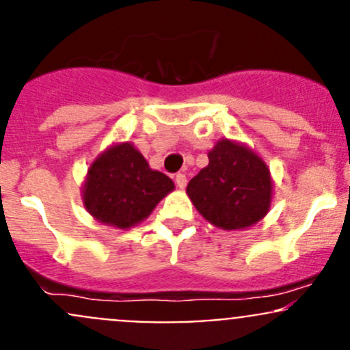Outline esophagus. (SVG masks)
Listing matches in <instances>:
<instances>
[{
    "mask_svg": "<svg viewBox=\"0 0 350 350\" xmlns=\"http://www.w3.org/2000/svg\"><path fill=\"white\" fill-rule=\"evenodd\" d=\"M174 181H176V186H178V188L185 189L188 179H186V174H183V172H178V174H176V178H174Z\"/></svg>",
    "mask_w": 350,
    "mask_h": 350,
    "instance_id": "obj_1",
    "label": "esophagus"
}]
</instances>
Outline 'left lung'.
<instances>
[{
    "instance_id": "8db88e82",
    "label": "left lung",
    "mask_w": 350,
    "mask_h": 350,
    "mask_svg": "<svg viewBox=\"0 0 350 350\" xmlns=\"http://www.w3.org/2000/svg\"><path fill=\"white\" fill-rule=\"evenodd\" d=\"M206 167L189 181L186 193L215 227L242 230L266 217L273 200L269 167L252 149L221 139L208 152Z\"/></svg>"
}]
</instances>
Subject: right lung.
Listing matches in <instances>:
<instances>
[{
  "instance_id": "obj_1",
  "label": "right lung",
  "mask_w": 350,
  "mask_h": 350,
  "mask_svg": "<svg viewBox=\"0 0 350 350\" xmlns=\"http://www.w3.org/2000/svg\"><path fill=\"white\" fill-rule=\"evenodd\" d=\"M174 183L130 142L115 144L94 159L83 186V203L101 224L130 228L146 220Z\"/></svg>"
}]
</instances>
